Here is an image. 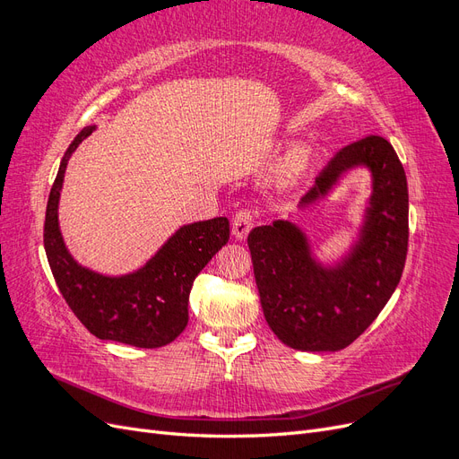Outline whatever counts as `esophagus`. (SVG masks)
Listing matches in <instances>:
<instances>
[{
    "label": "esophagus",
    "instance_id": "1",
    "mask_svg": "<svg viewBox=\"0 0 459 459\" xmlns=\"http://www.w3.org/2000/svg\"><path fill=\"white\" fill-rule=\"evenodd\" d=\"M253 226H255V216H253V212L251 211H239L238 214L233 216V220H231V233H233V238L235 239H245L247 238V233L253 230Z\"/></svg>",
    "mask_w": 459,
    "mask_h": 459
}]
</instances>
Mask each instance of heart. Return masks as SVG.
Masks as SVG:
<instances>
[{
    "instance_id": "obj_1",
    "label": "heart",
    "mask_w": 459,
    "mask_h": 459,
    "mask_svg": "<svg viewBox=\"0 0 459 459\" xmlns=\"http://www.w3.org/2000/svg\"><path fill=\"white\" fill-rule=\"evenodd\" d=\"M308 169H310V149L307 145L299 143L285 151V155L275 166L273 179L280 187L290 189L295 187L304 176H307Z\"/></svg>"
}]
</instances>
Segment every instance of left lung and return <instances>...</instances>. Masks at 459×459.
<instances>
[{
  "mask_svg": "<svg viewBox=\"0 0 459 459\" xmlns=\"http://www.w3.org/2000/svg\"><path fill=\"white\" fill-rule=\"evenodd\" d=\"M358 169L371 178V195L351 247L322 262L293 220H275L248 233L264 317L295 351H342L373 324L404 270L408 253V182L396 151L381 135L346 145L316 178L299 211L324 201L339 179Z\"/></svg>",
  "mask_w": 459,
  "mask_h": 459,
  "instance_id": "1",
  "label": "left lung"
}]
</instances>
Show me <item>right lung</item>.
<instances>
[{"instance_id": "1", "label": "right lung", "mask_w": 459, "mask_h": 459, "mask_svg": "<svg viewBox=\"0 0 459 459\" xmlns=\"http://www.w3.org/2000/svg\"><path fill=\"white\" fill-rule=\"evenodd\" d=\"M95 130L86 126L68 145L55 178L44 226V247L55 281L86 329L101 341L137 349H159L187 325L189 293L199 272L230 239L224 216L179 226L142 268L122 275L100 273L82 264L65 245L59 199L66 164Z\"/></svg>"}]
</instances>
